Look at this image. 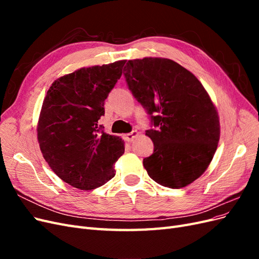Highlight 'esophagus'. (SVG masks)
I'll return each instance as SVG.
<instances>
[{"mask_svg": "<svg viewBox=\"0 0 259 259\" xmlns=\"http://www.w3.org/2000/svg\"><path fill=\"white\" fill-rule=\"evenodd\" d=\"M139 135V133L137 131H133L132 133H128V134H126L124 136V138L127 140V142H133L137 136Z\"/></svg>", "mask_w": 259, "mask_h": 259, "instance_id": "obj_1", "label": "esophagus"}]
</instances>
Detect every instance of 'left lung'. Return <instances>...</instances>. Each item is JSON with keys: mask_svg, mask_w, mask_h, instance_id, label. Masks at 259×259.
I'll use <instances>...</instances> for the list:
<instances>
[{"mask_svg": "<svg viewBox=\"0 0 259 259\" xmlns=\"http://www.w3.org/2000/svg\"><path fill=\"white\" fill-rule=\"evenodd\" d=\"M124 71L154 126L146 131L154 146L143 162L148 175L171 189L193 183L208 167L221 135L207 92L190 71L167 58L128 60Z\"/></svg>", "mask_w": 259, "mask_h": 259, "instance_id": "obj_1", "label": "left lung"}]
</instances>
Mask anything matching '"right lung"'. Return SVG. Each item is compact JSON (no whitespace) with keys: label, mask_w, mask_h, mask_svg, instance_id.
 Segmentation results:
<instances>
[{"label":"right lung","mask_w":259,"mask_h":259,"mask_svg":"<svg viewBox=\"0 0 259 259\" xmlns=\"http://www.w3.org/2000/svg\"><path fill=\"white\" fill-rule=\"evenodd\" d=\"M124 65L81 68L55 81L44 98L37 122L42 154L55 174L77 189H95L113 178L124 153L123 140L98 124Z\"/></svg>","instance_id":"1"}]
</instances>
